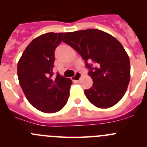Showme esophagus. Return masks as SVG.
Returning <instances> with one entry per match:
<instances>
[{
	"label": "esophagus",
	"instance_id": "34e87169",
	"mask_svg": "<svg viewBox=\"0 0 147 147\" xmlns=\"http://www.w3.org/2000/svg\"><path fill=\"white\" fill-rule=\"evenodd\" d=\"M81 77H82V74L79 72H77L76 73H75V76L72 77V80H74V81H79L80 79L81 78Z\"/></svg>",
	"mask_w": 147,
	"mask_h": 147
}]
</instances>
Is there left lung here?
<instances>
[{"label":"left lung","mask_w":147,"mask_h":147,"mask_svg":"<svg viewBox=\"0 0 147 147\" xmlns=\"http://www.w3.org/2000/svg\"><path fill=\"white\" fill-rule=\"evenodd\" d=\"M63 41L75 49L90 69L92 87L84 90L88 100L107 109L120 101L130 80V63L122 45L112 35L97 29L66 32ZM93 61L94 66L87 61Z\"/></svg>","instance_id":"1"}]
</instances>
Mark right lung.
Here are the masks:
<instances>
[{
  "label": "right lung",
  "instance_id": "1",
  "mask_svg": "<svg viewBox=\"0 0 147 147\" xmlns=\"http://www.w3.org/2000/svg\"><path fill=\"white\" fill-rule=\"evenodd\" d=\"M65 32H47L31 41L18 63L20 85L28 102L45 113H54L67 102L72 80L53 78L55 50Z\"/></svg>",
  "mask_w": 147,
  "mask_h": 147
}]
</instances>
